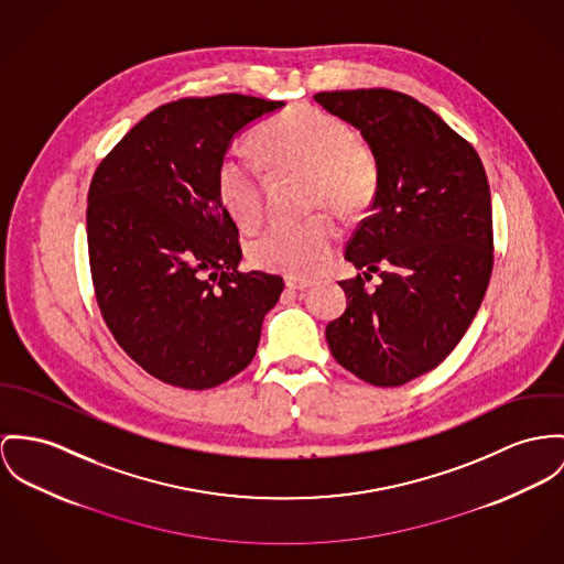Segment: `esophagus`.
<instances>
[{
    "mask_svg": "<svg viewBox=\"0 0 564 564\" xmlns=\"http://www.w3.org/2000/svg\"><path fill=\"white\" fill-rule=\"evenodd\" d=\"M285 285H288V290H296V292H304V290H308L313 283L311 281H299V279H285Z\"/></svg>",
    "mask_w": 564,
    "mask_h": 564,
    "instance_id": "obj_1",
    "label": "esophagus"
}]
</instances>
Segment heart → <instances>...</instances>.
<instances>
[{"mask_svg": "<svg viewBox=\"0 0 564 564\" xmlns=\"http://www.w3.org/2000/svg\"><path fill=\"white\" fill-rule=\"evenodd\" d=\"M253 148L270 172H304L311 208H333L341 217L362 215L376 199L380 172L373 152L356 139L351 127L311 105H296L263 122ZM218 197L245 227L261 217L263 186L253 163L238 154L220 159ZM339 223L317 213L299 223H272L249 242V260L261 270L306 279L330 260L339 240Z\"/></svg>", "mask_w": 564, "mask_h": 564, "instance_id": "1", "label": "heart"}]
</instances>
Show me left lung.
<instances>
[{"label": "left lung", "instance_id": "8db88e82", "mask_svg": "<svg viewBox=\"0 0 564 564\" xmlns=\"http://www.w3.org/2000/svg\"><path fill=\"white\" fill-rule=\"evenodd\" d=\"M315 102L360 130L380 184L347 242L360 274L341 281L346 313L326 326L335 360L373 387L435 369L466 335L494 265L491 195L475 148L430 107L392 89L319 91Z\"/></svg>", "mask_w": 564, "mask_h": 564}]
</instances>
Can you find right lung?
I'll return each mask as SVG.
<instances>
[{
    "label": "right lung",
    "instance_id": "1",
    "mask_svg": "<svg viewBox=\"0 0 564 564\" xmlns=\"http://www.w3.org/2000/svg\"><path fill=\"white\" fill-rule=\"evenodd\" d=\"M285 107L242 94L182 98L148 113L91 177L87 249L100 313L156 380L218 387L260 346L283 279L240 272L238 227L217 170L234 137Z\"/></svg>",
    "mask_w": 564,
    "mask_h": 564
}]
</instances>
